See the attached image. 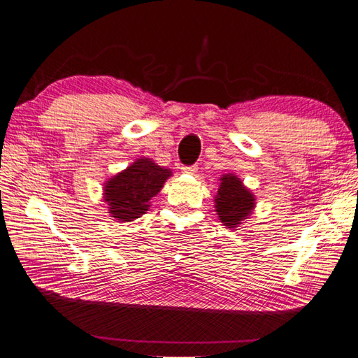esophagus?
I'll return each instance as SVG.
<instances>
[{"label":"esophagus","mask_w":358,"mask_h":358,"mask_svg":"<svg viewBox=\"0 0 358 358\" xmlns=\"http://www.w3.org/2000/svg\"><path fill=\"white\" fill-rule=\"evenodd\" d=\"M181 171H183L185 173H195L196 171H199V167L196 166H185V167H181Z\"/></svg>","instance_id":"esophagus-1"}]
</instances>
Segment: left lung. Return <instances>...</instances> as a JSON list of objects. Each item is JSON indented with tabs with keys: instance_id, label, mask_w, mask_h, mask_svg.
<instances>
[{
	"instance_id": "8db88e82",
	"label": "left lung",
	"mask_w": 358,
	"mask_h": 358,
	"mask_svg": "<svg viewBox=\"0 0 358 358\" xmlns=\"http://www.w3.org/2000/svg\"><path fill=\"white\" fill-rule=\"evenodd\" d=\"M214 201L218 220L227 229H237L252 214L257 203L252 191L243 185L235 173H224L220 177Z\"/></svg>"
}]
</instances>
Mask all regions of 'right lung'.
I'll return each mask as SVG.
<instances>
[{
  "label": "right lung",
  "mask_w": 358,
  "mask_h": 358,
  "mask_svg": "<svg viewBox=\"0 0 358 358\" xmlns=\"http://www.w3.org/2000/svg\"><path fill=\"white\" fill-rule=\"evenodd\" d=\"M172 171L154 159L141 157L103 186V200L109 215L118 222H134L150 208V200L162 191Z\"/></svg>",
  "instance_id": "1"
}]
</instances>
